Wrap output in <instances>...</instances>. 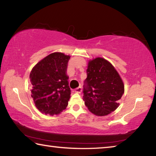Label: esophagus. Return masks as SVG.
<instances>
[{"mask_svg": "<svg viewBox=\"0 0 156 156\" xmlns=\"http://www.w3.org/2000/svg\"><path fill=\"white\" fill-rule=\"evenodd\" d=\"M82 91V88L80 87H77L76 89H75V92L76 93H81Z\"/></svg>", "mask_w": 156, "mask_h": 156, "instance_id": "34e87169", "label": "esophagus"}]
</instances>
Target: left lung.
I'll return each mask as SVG.
<instances>
[{
    "label": "left lung",
    "mask_w": 156,
    "mask_h": 156,
    "mask_svg": "<svg viewBox=\"0 0 156 156\" xmlns=\"http://www.w3.org/2000/svg\"><path fill=\"white\" fill-rule=\"evenodd\" d=\"M84 81L83 100L90 112L107 115L117 109L125 91L123 82L114 67L102 58L90 60Z\"/></svg>",
    "instance_id": "obj_1"
}]
</instances>
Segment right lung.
I'll use <instances>...</instances> for the list:
<instances>
[{
  "instance_id": "1",
  "label": "right lung",
  "mask_w": 156,
  "mask_h": 156,
  "mask_svg": "<svg viewBox=\"0 0 156 156\" xmlns=\"http://www.w3.org/2000/svg\"><path fill=\"white\" fill-rule=\"evenodd\" d=\"M69 56L54 52L34 66L30 75L31 97L40 112L57 115L66 109L70 98L67 69Z\"/></svg>"
}]
</instances>
